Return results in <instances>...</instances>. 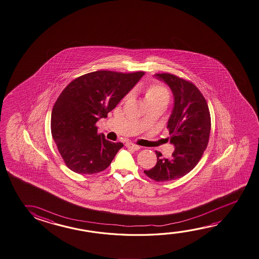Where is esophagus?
Returning <instances> with one entry per match:
<instances>
[{"instance_id":"1","label":"esophagus","mask_w":259,"mask_h":259,"mask_svg":"<svg viewBox=\"0 0 259 259\" xmlns=\"http://www.w3.org/2000/svg\"><path fill=\"white\" fill-rule=\"evenodd\" d=\"M125 146H126L127 148L133 149V150H135V151H138V150L140 149V146H138V145H136V144H133V143H126V144H125Z\"/></svg>"}]
</instances>
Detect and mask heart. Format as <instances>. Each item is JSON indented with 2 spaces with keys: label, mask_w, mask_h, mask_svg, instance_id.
Returning a JSON list of instances; mask_svg holds the SVG:
<instances>
[{
  "label": "heart",
  "mask_w": 259,
  "mask_h": 259,
  "mask_svg": "<svg viewBox=\"0 0 259 259\" xmlns=\"http://www.w3.org/2000/svg\"><path fill=\"white\" fill-rule=\"evenodd\" d=\"M145 98L149 105L153 103L161 102L169 100V93L167 89L160 85H150L145 90Z\"/></svg>",
  "instance_id": "heart-1"
}]
</instances>
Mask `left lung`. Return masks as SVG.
Returning <instances> with one entry per match:
<instances>
[{
    "label": "left lung",
    "mask_w": 259,
    "mask_h": 259,
    "mask_svg": "<svg viewBox=\"0 0 259 259\" xmlns=\"http://www.w3.org/2000/svg\"><path fill=\"white\" fill-rule=\"evenodd\" d=\"M154 76L169 85L174 95L167 127L174 152L169 159L155 152L156 164L144 174L155 182H170L189 174L199 162L209 139L210 115L206 99L195 85L169 73Z\"/></svg>",
    "instance_id": "obj_1"
}]
</instances>
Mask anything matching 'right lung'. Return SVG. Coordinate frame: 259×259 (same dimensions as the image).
<instances>
[{"label": "right lung", "instance_id": "right-lung-1", "mask_svg": "<svg viewBox=\"0 0 259 259\" xmlns=\"http://www.w3.org/2000/svg\"><path fill=\"white\" fill-rule=\"evenodd\" d=\"M144 75L98 70L74 79L61 92L51 113V135L70 170L94 174L110 165L123 144L98 135L96 123L106 118Z\"/></svg>", "mask_w": 259, "mask_h": 259}]
</instances>
